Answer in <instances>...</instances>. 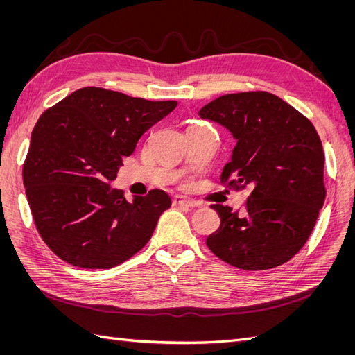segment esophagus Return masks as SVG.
<instances>
[{"mask_svg":"<svg viewBox=\"0 0 355 355\" xmlns=\"http://www.w3.org/2000/svg\"><path fill=\"white\" fill-rule=\"evenodd\" d=\"M173 206H184V207H196L197 204L196 201H192L189 198H185L182 196H176L173 197Z\"/></svg>","mask_w":355,"mask_h":355,"instance_id":"34e87169","label":"esophagus"}]
</instances>
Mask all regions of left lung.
<instances>
[{
  "instance_id": "left-lung-1",
  "label": "left lung",
  "mask_w": 355,
  "mask_h": 355,
  "mask_svg": "<svg viewBox=\"0 0 355 355\" xmlns=\"http://www.w3.org/2000/svg\"><path fill=\"white\" fill-rule=\"evenodd\" d=\"M198 115L223 125L237 145L220 180L252 194L244 211L213 204L219 230L206 244L240 270L283 265L302 249L326 198L324 153L306 116L268 92L225 94Z\"/></svg>"
}]
</instances>
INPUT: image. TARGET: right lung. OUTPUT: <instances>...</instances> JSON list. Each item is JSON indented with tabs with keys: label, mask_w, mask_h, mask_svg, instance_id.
<instances>
[{
	"label": "right lung",
	"mask_w": 355,
	"mask_h": 355,
	"mask_svg": "<svg viewBox=\"0 0 355 355\" xmlns=\"http://www.w3.org/2000/svg\"><path fill=\"white\" fill-rule=\"evenodd\" d=\"M176 105L84 87L38 118L24 185L41 239L62 261L108 270L151 239L170 197L153 189L127 201L110 184L141 136Z\"/></svg>",
	"instance_id": "obj_1"
}]
</instances>
